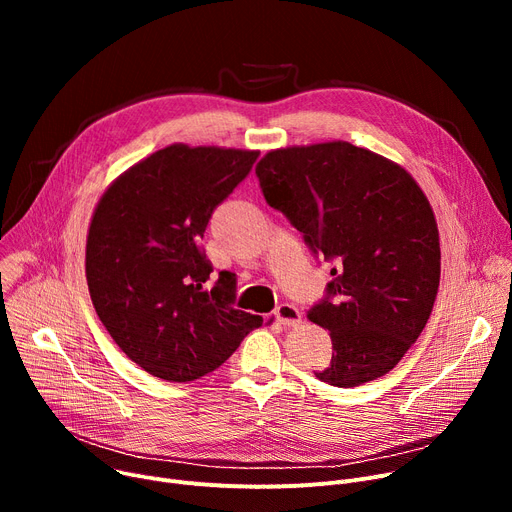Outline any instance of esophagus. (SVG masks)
I'll use <instances>...</instances> for the list:
<instances>
[{"instance_id":"34e87169","label":"esophagus","mask_w":512,"mask_h":512,"mask_svg":"<svg viewBox=\"0 0 512 512\" xmlns=\"http://www.w3.org/2000/svg\"><path fill=\"white\" fill-rule=\"evenodd\" d=\"M274 315L278 317V321L280 324H284L286 328H294V326H299L301 321H303V315H301V311L294 307V305H288V303H282V305H278L276 309H274Z\"/></svg>"}]
</instances>
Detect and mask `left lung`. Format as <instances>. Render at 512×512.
Segmentation results:
<instances>
[{
	"label": "left lung",
	"mask_w": 512,
	"mask_h": 512,
	"mask_svg": "<svg viewBox=\"0 0 512 512\" xmlns=\"http://www.w3.org/2000/svg\"><path fill=\"white\" fill-rule=\"evenodd\" d=\"M255 174L313 257L334 263L309 309L334 351L315 378L338 388L382 378L423 332L440 286L438 226L419 184L344 141L270 151Z\"/></svg>",
	"instance_id": "1"
}]
</instances>
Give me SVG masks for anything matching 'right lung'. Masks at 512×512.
I'll return each instance as SVG.
<instances>
[{
  "label": "right lung",
  "instance_id": "1",
  "mask_svg": "<svg viewBox=\"0 0 512 512\" xmlns=\"http://www.w3.org/2000/svg\"><path fill=\"white\" fill-rule=\"evenodd\" d=\"M257 157L259 151L170 145L124 172L93 213V307L122 353L159 380H199L263 324L234 307L228 274L207 286L213 265L201 247L213 209Z\"/></svg>",
  "mask_w": 512,
  "mask_h": 512
}]
</instances>
